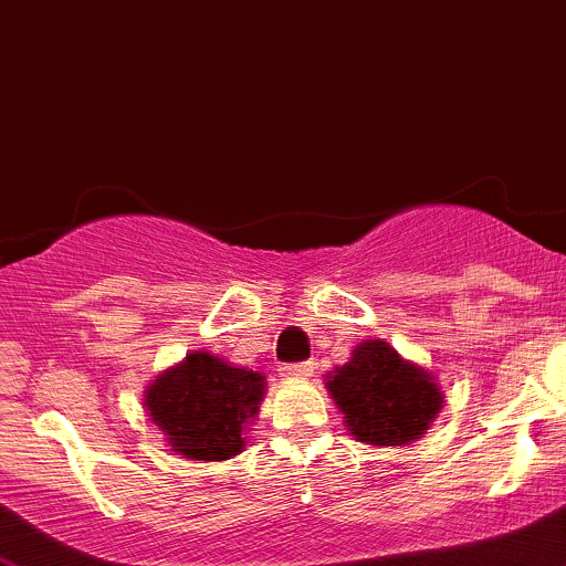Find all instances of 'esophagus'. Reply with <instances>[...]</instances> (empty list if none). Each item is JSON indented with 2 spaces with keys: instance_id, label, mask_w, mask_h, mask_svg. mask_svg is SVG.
<instances>
[{
  "instance_id": "1",
  "label": "esophagus",
  "mask_w": 566,
  "mask_h": 566,
  "mask_svg": "<svg viewBox=\"0 0 566 566\" xmlns=\"http://www.w3.org/2000/svg\"><path fill=\"white\" fill-rule=\"evenodd\" d=\"M282 378H308L314 373V365L311 361H292V365H282Z\"/></svg>"
}]
</instances>
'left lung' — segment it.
Segmentation results:
<instances>
[{
  "mask_svg": "<svg viewBox=\"0 0 566 566\" xmlns=\"http://www.w3.org/2000/svg\"><path fill=\"white\" fill-rule=\"evenodd\" d=\"M348 431L365 444L399 447L420 439L439 415L441 391L426 369L401 359L386 340L354 348L327 380Z\"/></svg>",
  "mask_w": 566,
  "mask_h": 566,
  "instance_id": "obj_1",
  "label": "left lung"
}]
</instances>
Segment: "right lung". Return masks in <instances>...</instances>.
Wrapping results in <instances>:
<instances>
[{
  "mask_svg": "<svg viewBox=\"0 0 566 566\" xmlns=\"http://www.w3.org/2000/svg\"><path fill=\"white\" fill-rule=\"evenodd\" d=\"M263 391L261 373L197 350L148 386L146 407L175 452L226 460L244 450V420L258 415Z\"/></svg>",
  "mask_w": 566,
  "mask_h": 566,
  "instance_id": "obj_1",
  "label": "right lung"
}]
</instances>
